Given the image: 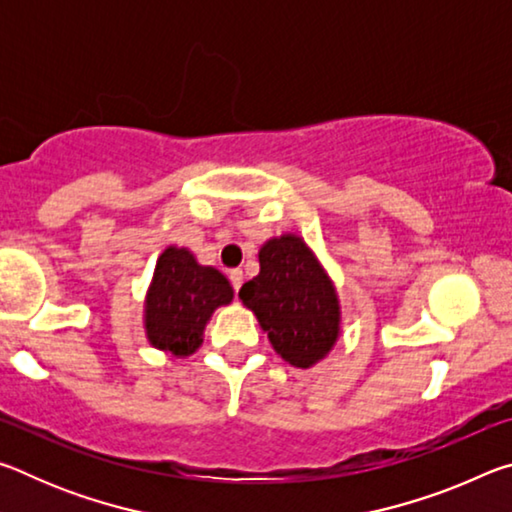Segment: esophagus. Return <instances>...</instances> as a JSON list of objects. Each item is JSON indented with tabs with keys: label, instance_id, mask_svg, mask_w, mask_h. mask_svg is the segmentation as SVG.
Masks as SVG:
<instances>
[{
	"label": "esophagus",
	"instance_id": "34e87169",
	"mask_svg": "<svg viewBox=\"0 0 512 512\" xmlns=\"http://www.w3.org/2000/svg\"><path fill=\"white\" fill-rule=\"evenodd\" d=\"M228 277H230V282H232V287H235V291H239L241 284H244V271H241V268H232Z\"/></svg>",
	"mask_w": 512,
	"mask_h": 512
}]
</instances>
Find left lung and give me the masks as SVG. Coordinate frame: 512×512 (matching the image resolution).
I'll use <instances>...</instances> for the list:
<instances>
[{
    "instance_id": "8db88e82",
    "label": "left lung",
    "mask_w": 512,
    "mask_h": 512,
    "mask_svg": "<svg viewBox=\"0 0 512 512\" xmlns=\"http://www.w3.org/2000/svg\"><path fill=\"white\" fill-rule=\"evenodd\" d=\"M273 350L296 368L325 359L341 334L334 282L298 235L268 239L259 248V275L239 291Z\"/></svg>"
}]
</instances>
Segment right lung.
Segmentation results:
<instances>
[{
  "label": "right lung",
  "instance_id": "obj_1",
  "mask_svg": "<svg viewBox=\"0 0 512 512\" xmlns=\"http://www.w3.org/2000/svg\"><path fill=\"white\" fill-rule=\"evenodd\" d=\"M232 298L235 291L223 273L198 264L187 248L169 246L158 257L146 291V339L173 357H189L201 348L214 309L230 305Z\"/></svg>",
  "mask_w": 512,
  "mask_h": 512
}]
</instances>
